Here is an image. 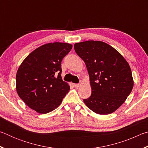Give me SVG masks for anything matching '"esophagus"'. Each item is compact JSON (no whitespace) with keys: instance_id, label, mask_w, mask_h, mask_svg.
I'll use <instances>...</instances> for the list:
<instances>
[{"instance_id":"esophagus-1","label":"esophagus","mask_w":148,"mask_h":148,"mask_svg":"<svg viewBox=\"0 0 148 148\" xmlns=\"http://www.w3.org/2000/svg\"><path fill=\"white\" fill-rule=\"evenodd\" d=\"M74 86L76 87V88H79V87L81 86V84H74Z\"/></svg>"}]
</instances>
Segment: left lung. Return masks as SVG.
I'll use <instances>...</instances> for the list:
<instances>
[{"label": "left lung", "mask_w": 148, "mask_h": 148, "mask_svg": "<svg viewBox=\"0 0 148 148\" xmlns=\"http://www.w3.org/2000/svg\"><path fill=\"white\" fill-rule=\"evenodd\" d=\"M88 71L91 95L84 103L95 113H113L126 101L133 88L130 66L116 49L101 41L88 40L74 44Z\"/></svg>", "instance_id": "8db88e82"}]
</instances>
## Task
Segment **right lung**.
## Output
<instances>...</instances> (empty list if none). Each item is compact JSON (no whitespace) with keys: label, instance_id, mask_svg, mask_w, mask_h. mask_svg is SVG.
Instances as JSON below:
<instances>
[{"label":"right lung","instance_id":"add662e5","mask_svg":"<svg viewBox=\"0 0 148 148\" xmlns=\"http://www.w3.org/2000/svg\"><path fill=\"white\" fill-rule=\"evenodd\" d=\"M72 48L62 42L48 43L32 51L16 74V91L30 108L47 114L57 108L70 90L61 77V61Z\"/></svg>","mask_w":148,"mask_h":148}]
</instances>
